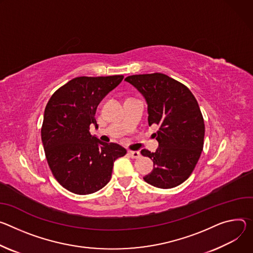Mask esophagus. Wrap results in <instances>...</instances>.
Returning <instances> with one entry per match:
<instances>
[{
    "label": "esophagus",
    "instance_id": "esophagus-1",
    "mask_svg": "<svg viewBox=\"0 0 253 253\" xmlns=\"http://www.w3.org/2000/svg\"><path fill=\"white\" fill-rule=\"evenodd\" d=\"M127 154L131 159H138L139 157H141V153L137 151H128Z\"/></svg>",
    "mask_w": 253,
    "mask_h": 253
}]
</instances>
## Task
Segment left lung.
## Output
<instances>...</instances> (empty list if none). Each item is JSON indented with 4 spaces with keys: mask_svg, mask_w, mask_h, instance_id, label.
Wrapping results in <instances>:
<instances>
[{
    "mask_svg": "<svg viewBox=\"0 0 253 253\" xmlns=\"http://www.w3.org/2000/svg\"><path fill=\"white\" fill-rule=\"evenodd\" d=\"M125 80L145 96L149 126H159L154 133L158 150L141 152L154 162L144 180L162 189L179 186L190 177L203 150L205 125L197 100L183 83L163 73L130 75Z\"/></svg>",
    "mask_w": 253,
    "mask_h": 253,
    "instance_id": "1",
    "label": "left lung"
}]
</instances>
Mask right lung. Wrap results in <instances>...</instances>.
<instances>
[{
	"instance_id": "right-lung-1",
	"label": "right lung",
	"mask_w": 253,
	"mask_h": 253,
	"mask_svg": "<svg viewBox=\"0 0 253 253\" xmlns=\"http://www.w3.org/2000/svg\"><path fill=\"white\" fill-rule=\"evenodd\" d=\"M123 79L124 75L75 77L56 90L45 107L41 138L47 163L54 178L74 194L103 188L115 161L126 154L122 146L102 143L89 132L91 124L97 126L98 103Z\"/></svg>"
}]
</instances>
